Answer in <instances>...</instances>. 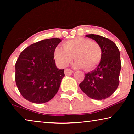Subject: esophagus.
Masks as SVG:
<instances>
[{
    "instance_id": "34e87169",
    "label": "esophagus",
    "mask_w": 134,
    "mask_h": 134,
    "mask_svg": "<svg viewBox=\"0 0 134 134\" xmlns=\"http://www.w3.org/2000/svg\"><path fill=\"white\" fill-rule=\"evenodd\" d=\"M73 72V71H72V70H70L69 69H67L65 70L64 71V73L65 75H71V74Z\"/></svg>"
}]
</instances>
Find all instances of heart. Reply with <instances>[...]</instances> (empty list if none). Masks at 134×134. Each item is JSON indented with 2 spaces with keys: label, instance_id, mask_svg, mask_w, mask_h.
<instances>
[{
  "label": "heart",
  "instance_id": "heart-1",
  "mask_svg": "<svg viewBox=\"0 0 134 134\" xmlns=\"http://www.w3.org/2000/svg\"><path fill=\"white\" fill-rule=\"evenodd\" d=\"M63 48L57 47L54 56L59 64L65 67L73 60L76 68H84L86 71L94 69L100 63L102 50L98 42L83 37H76L67 40Z\"/></svg>",
  "mask_w": 134,
  "mask_h": 134
}]
</instances>
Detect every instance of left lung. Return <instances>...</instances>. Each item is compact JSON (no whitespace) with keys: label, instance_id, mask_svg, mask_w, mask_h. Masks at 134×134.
<instances>
[{"label":"left lung","instance_id":"obj_1","mask_svg":"<svg viewBox=\"0 0 134 134\" xmlns=\"http://www.w3.org/2000/svg\"><path fill=\"white\" fill-rule=\"evenodd\" d=\"M86 36L99 43L102 50V57L96 69L85 74L84 80L79 86L90 98L105 99L115 92L119 83L121 63L119 49L108 38L94 34Z\"/></svg>","mask_w":134,"mask_h":134}]
</instances>
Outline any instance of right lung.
I'll use <instances>...</instances> for the list:
<instances>
[{
    "label": "right lung",
    "mask_w": 134,
    "mask_h": 134,
    "mask_svg": "<svg viewBox=\"0 0 134 134\" xmlns=\"http://www.w3.org/2000/svg\"><path fill=\"white\" fill-rule=\"evenodd\" d=\"M62 40H43L20 54L15 64V81L20 93L31 102L43 103L54 97L65 76L58 69L54 53Z\"/></svg>",
    "instance_id": "obj_1"
}]
</instances>
